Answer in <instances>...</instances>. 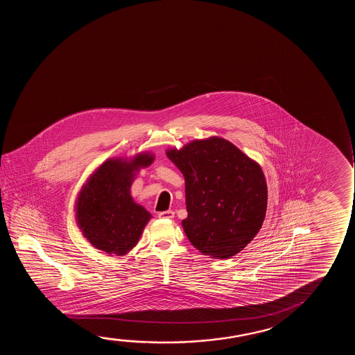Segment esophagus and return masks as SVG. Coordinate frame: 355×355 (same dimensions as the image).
Returning <instances> with one entry per match:
<instances>
[{
  "instance_id": "1",
  "label": "esophagus",
  "mask_w": 355,
  "mask_h": 355,
  "mask_svg": "<svg viewBox=\"0 0 355 355\" xmlns=\"http://www.w3.org/2000/svg\"><path fill=\"white\" fill-rule=\"evenodd\" d=\"M173 217H175V212H173V211H171V209L159 214V218L172 219Z\"/></svg>"
}]
</instances>
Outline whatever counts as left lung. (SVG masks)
<instances>
[{
  "instance_id": "1",
  "label": "left lung",
  "mask_w": 355,
  "mask_h": 355,
  "mask_svg": "<svg viewBox=\"0 0 355 355\" xmlns=\"http://www.w3.org/2000/svg\"><path fill=\"white\" fill-rule=\"evenodd\" d=\"M166 155L184 175L188 217L182 225L193 246L214 258H230L246 248L267 211L261 166L219 137L190 141Z\"/></svg>"
}]
</instances>
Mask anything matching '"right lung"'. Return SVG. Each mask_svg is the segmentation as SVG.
I'll return each instance as SVG.
<instances>
[{
    "mask_svg": "<svg viewBox=\"0 0 355 355\" xmlns=\"http://www.w3.org/2000/svg\"><path fill=\"white\" fill-rule=\"evenodd\" d=\"M153 161L149 153L130 161L109 159L88 178L78 195L76 219L92 246L123 256L139 241L151 214L133 201L130 188L137 171Z\"/></svg>",
    "mask_w": 355,
    "mask_h": 355,
    "instance_id": "obj_1",
    "label": "right lung"
}]
</instances>
